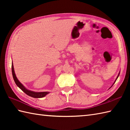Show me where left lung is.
Here are the masks:
<instances>
[{
	"label": "left lung",
	"instance_id": "1",
	"mask_svg": "<svg viewBox=\"0 0 130 130\" xmlns=\"http://www.w3.org/2000/svg\"><path fill=\"white\" fill-rule=\"evenodd\" d=\"M119 75H120V73H119V74H118V76H117V78H116V80L115 81V82H114V83H113V84H115V83L116 82V80L117 79V78H118V76H119Z\"/></svg>",
	"mask_w": 130,
	"mask_h": 130
}]
</instances>
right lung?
Here are the masks:
<instances>
[{"instance_id": "add662e5", "label": "right lung", "mask_w": 130, "mask_h": 130, "mask_svg": "<svg viewBox=\"0 0 130 130\" xmlns=\"http://www.w3.org/2000/svg\"><path fill=\"white\" fill-rule=\"evenodd\" d=\"M12 75L13 77V79L14 80L16 85L20 88V89L25 93L26 94L28 95L32 96L33 98H42L43 96H46L47 94L49 93L48 92H33V91L29 90L28 89H26V88L23 86V85L21 83L19 82L17 78L16 77V75L15 74L14 72V67H13V62L12 63Z\"/></svg>"}]
</instances>
